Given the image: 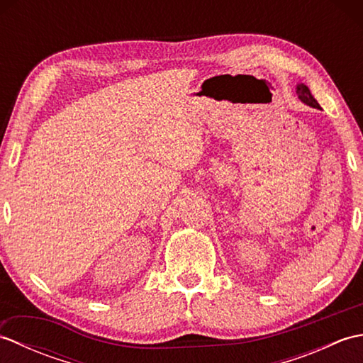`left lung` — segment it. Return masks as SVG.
<instances>
[{"label":"left lung","mask_w":363,"mask_h":363,"mask_svg":"<svg viewBox=\"0 0 363 363\" xmlns=\"http://www.w3.org/2000/svg\"><path fill=\"white\" fill-rule=\"evenodd\" d=\"M296 95H298V98H299L301 101H303L304 104L313 107V109H321L320 104H318V101H317V99L313 98V95L311 94L309 87H307L306 84H303V82H301V84H296Z\"/></svg>","instance_id":"1"}]
</instances>
